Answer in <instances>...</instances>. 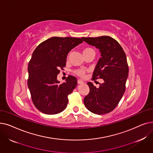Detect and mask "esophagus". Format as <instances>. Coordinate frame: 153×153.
Listing matches in <instances>:
<instances>
[{"label": "esophagus", "mask_w": 153, "mask_h": 153, "mask_svg": "<svg viewBox=\"0 0 153 153\" xmlns=\"http://www.w3.org/2000/svg\"><path fill=\"white\" fill-rule=\"evenodd\" d=\"M77 83H78V84H83L84 83V82L83 81H82V80H81V79H78Z\"/></svg>", "instance_id": "esophagus-1"}]
</instances>
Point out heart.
Wrapping results in <instances>:
<instances>
[{"instance_id": "heart-1", "label": "heart", "mask_w": 153, "mask_h": 153, "mask_svg": "<svg viewBox=\"0 0 153 153\" xmlns=\"http://www.w3.org/2000/svg\"><path fill=\"white\" fill-rule=\"evenodd\" d=\"M93 50L92 49H91V48H85V49L83 50V53H87L88 51H92ZM74 72L75 73V74L80 76V77H84V75H85V70L82 69H76L74 71Z\"/></svg>"}]
</instances>
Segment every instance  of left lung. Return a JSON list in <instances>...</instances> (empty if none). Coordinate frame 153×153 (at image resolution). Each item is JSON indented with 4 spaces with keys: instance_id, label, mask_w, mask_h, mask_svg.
<instances>
[{
    "instance_id": "left-lung-1",
    "label": "left lung",
    "mask_w": 153,
    "mask_h": 153,
    "mask_svg": "<svg viewBox=\"0 0 153 153\" xmlns=\"http://www.w3.org/2000/svg\"><path fill=\"white\" fill-rule=\"evenodd\" d=\"M83 41L99 50V59L93 72V80L102 79L103 83L97 88L87 83L90 92L84 103L92 113L103 115L114 110L122 98L128 76L126 56L122 47L114 38L108 36L82 38Z\"/></svg>"
}]
</instances>
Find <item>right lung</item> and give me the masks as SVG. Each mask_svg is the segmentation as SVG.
I'll return each instance as SVG.
<instances>
[{"label":"right lung","mask_w":153,"mask_h":153,"mask_svg":"<svg viewBox=\"0 0 153 153\" xmlns=\"http://www.w3.org/2000/svg\"><path fill=\"white\" fill-rule=\"evenodd\" d=\"M81 38L52 37L40 43L32 54L28 67V87L35 107L47 115H54L65 109L68 96L77 85L72 76L59 84L57 76L66 66L69 52L82 43Z\"/></svg>","instance_id":"obj_1"}]
</instances>
